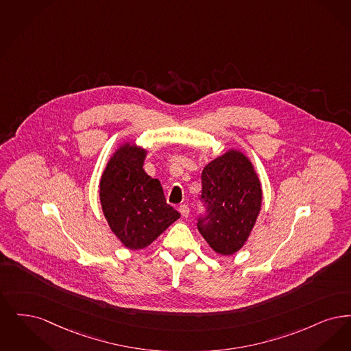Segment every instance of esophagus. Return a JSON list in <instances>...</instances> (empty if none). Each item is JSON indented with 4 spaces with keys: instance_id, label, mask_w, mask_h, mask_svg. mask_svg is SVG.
<instances>
[{
    "instance_id": "obj_1",
    "label": "esophagus",
    "mask_w": 351,
    "mask_h": 351,
    "mask_svg": "<svg viewBox=\"0 0 351 351\" xmlns=\"http://www.w3.org/2000/svg\"><path fill=\"white\" fill-rule=\"evenodd\" d=\"M178 211H180L181 215L184 216V217H187L189 214H190V208H189V206H187V204H181V206L178 207Z\"/></svg>"
}]
</instances>
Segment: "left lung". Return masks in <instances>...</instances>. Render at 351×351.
<instances>
[{"label":"left lung","mask_w":351,"mask_h":351,"mask_svg":"<svg viewBox=\"0 0 351 351\" xmlns=\"http://www.w3.org/2000/svg\"><path fill=\"white\" fill-rule=\"evenodd\" d=\"M200 234L216 253L230 256L247 240L261 210L262 190L252 162L230 151L202 173Z\"/></svg>","instance_id":"1"}]
</instances>
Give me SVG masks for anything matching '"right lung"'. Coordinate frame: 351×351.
Listing matches in <instances>:
<instances>
[{"label":"right lung","instance_id":"1","mask_svg":"<svg viewBox=\"0 0 351 351\" xmlns=\"http://www.w3.org/2000/svg\"><path fill=\"white\" fill-rule=\"evenodd\" d=\"M145 151L125 144L108 161L99 197L107 223L128 249L153 243L181 215L167 203L161 183L143 169Z\"/></svg>","mask_w":351,"mask_h":351}]
</instances>
